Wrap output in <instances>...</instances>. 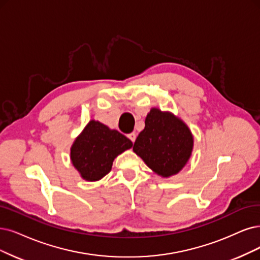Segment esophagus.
Returning a JSON list of instances; mask_svg holds the SVG:
<instances>
[{"mask_svg":"<svg viewBox=\"0 0 260 260\" xmlns=\"http://www.w3.org/2000/svg\"><path fill=\"white\" fill-rule=\"evenodd\" d=\"M127 137L132 140V142H135V140H136V137H137V135L135 133H131V134H128L127 135Z\"/></svg>","mask_w":260,"mask_h":260,"instance_id":"1","label":"esophagus"}]
</instances>
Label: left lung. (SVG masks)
Returning a JSON list of instances; mask_svg holds the SVG:
<instances>
[{"label": "left lung", "mask_w": 260, "mask_h": 260, "mask_svg": "<svg viewBox=\"0 0 260 260\" xmlns=\"http://www.w3.org/2000/svg\"><path fill=\"white\" fill-rule=\"evenodd\" d=\"M146 126L133 151L161 178H170L185 167L194 148V137L185 122L170 111L151 108Z\"/></svg>", "instance_id": "left-lung-1"}]
</instances>
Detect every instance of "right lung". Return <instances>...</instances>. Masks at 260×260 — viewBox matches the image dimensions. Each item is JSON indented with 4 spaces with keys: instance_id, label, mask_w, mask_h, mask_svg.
<instances>
[{
    "instance_id": "obj_1",
    "label": "right lung",
    "mask_w": 260,
    "mask_h": 260,
    "mask_svg": "<svg viewBox=\"0 0 260 260\" xmlns=\"http://www.w3.org/2000/svg\"><path fill=\"white\" fill-rule=\"evenodd\" d=\"M132 147L133 142L120 132L91 120L74 140L71 160L83 180L100 181L110 172L114 158Z\"/></svg>"
}]
</instances>
